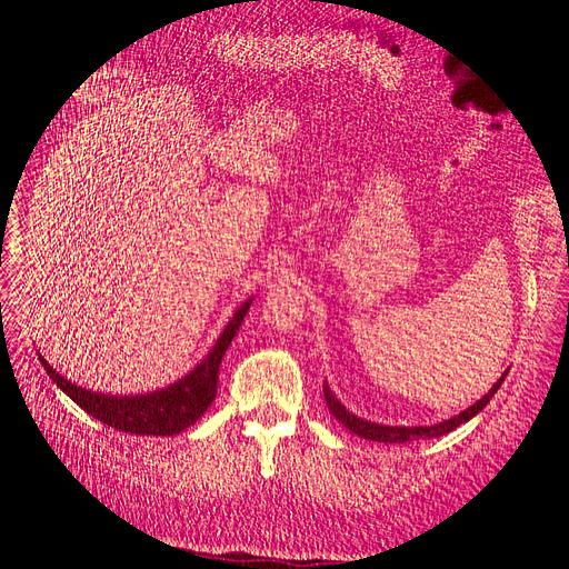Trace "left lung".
Here are the masks:
<instances>
[{
	"label": "left lung",
	"mask_w": 569,
	"mask_h": 569,
	"mask_svg": "<svg viewBox=\"0 0 569 569\" xmlns=\"http://www.w3.org/2000/svg\"><path fill=\"white\" fill-rule=\"evenodd\" d=\"M505 376H507V371L498 378V382L491 387V390H489L480 401L472 403L470 408H466V410L459 412L457 417H450V420L431 425V427H385V425H376V422L362 420V417H357V415H352L350 410H346V406H341V401L332 395V390H330V387H327V382L322 385V395H325L327 408H330L332 415L337 417V420H339L346 429H350L355 436H360V438H365V440L387 442V445H392V442H399V445H401V442H408V440L438 438V436H445V433L455 431L459 425H466L468 420H472V417H475L477 412L487 408V403H489V401L493 399V395L500 390V385H502Z\"/></svg>",
	"instance_id": "obj_1"
}]
</instances>
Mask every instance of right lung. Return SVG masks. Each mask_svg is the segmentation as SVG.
<instances>
[{
  "instance_id": "obj_1",
  "label": "right lung",
  "mask_w": 569,
  "mask_h": 569,
  "mask_svg": "<svg viewBox=\"0 0 569 569\" xmlns=\"http://www.w3.org/2000/svg\"><path fill=\"white\" fill-rule=\"evenodd\" d=\"M251 307V300H247L242 307L234 311L230 322L226 325L223 335L217 339L214 348L207 352L204 360L187 373L182 380L172 382L166 390H157L149 395H136V397H110L101 392L84 390L76 382L59 376L43 357L39 360L52 382H57L69 399H73L82 410H87L99 422L136 436H174L182 433L187 427L196 425V420L204 415V410L212 406L217 397V380H219V365L223 355L234 339L239 325H242L247 311Z\"/></svg>"
}]
</instances>
